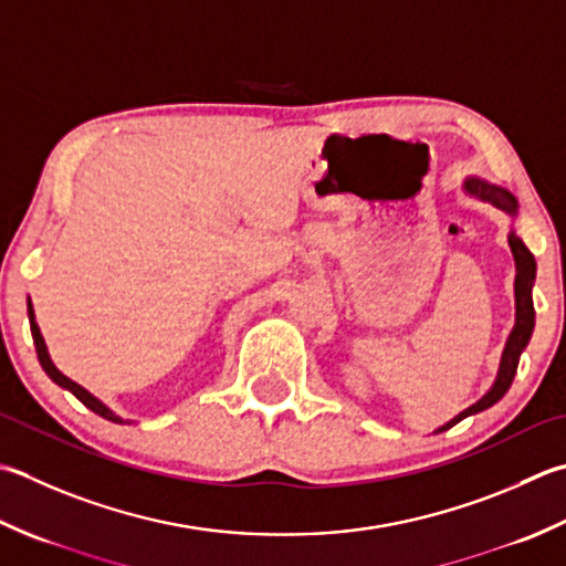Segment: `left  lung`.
Wrapping results in <instances>:
<instances>
[{
	"mask_svg": "<svg viewBox=\"0 0 566 566\" xmlns=\"http://www.w3.org/2000/svg\"><path fill=\"white\" fill-rule=\"evenodd\" d=\"M463 191H467L473 198H479V201H489L495 208L505 210L507 216L517 213V201H515V196L507 191V188H501V186L471 176V179L463 181ZM507 242H511V250H513V258H515V270H517V274H515V326H513L511 336H507V343H505V350H503V358H501V370H497V378H495L491 390L485 392L479 402L471 405L469 409H463L459 417H453L451 422H447L444 427H439L437 431H447L453 424H459L461 419H467L471 415H479V412H483V409H489L497 400H501V397L507 392V387L513 385L520 353L525 350V346L530 343V336H533V328H535L533 284H535L537 264H535L533 252L525 248V242L520 240L515 232L507 235Z\"/></svg>",
	"mask_w": 566,
	"mask_h": 566,
	"instance_id": "obj_1",
	"label": "left lung"
}]
</instances>
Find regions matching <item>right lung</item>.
<instances>
[{
	"label": "right lung",
	"instance_id": "1",
	"mask_svg": "<svg viewBox=\"0 0 566 566\" xmlns=\"http://www.w3.org/2000/svg\"><path fill=\"white\" fill-rule=\"evenodd\" d=\"M29 324H31V336H33V346H36L39 363H41V368L46 370L49 378H51L55 385L65 387V390H71V392L77 397V400H81L87 409H93L95 415L105 417V419H109V422H115V424H129L127 419L117 417V415L113 412V409H107L103 402L97 400V397H93L91 392H87L85 387H81L77 382H73L71 378H65V375H63L59 368H55L53 360H51V356H49V350H46V343H43V336H41V331H39V326H36V316H33V306H31V302H29Z\"/></svg>",
	"mask_w": 566,
	"mask_h": 566
}]
</instances>
